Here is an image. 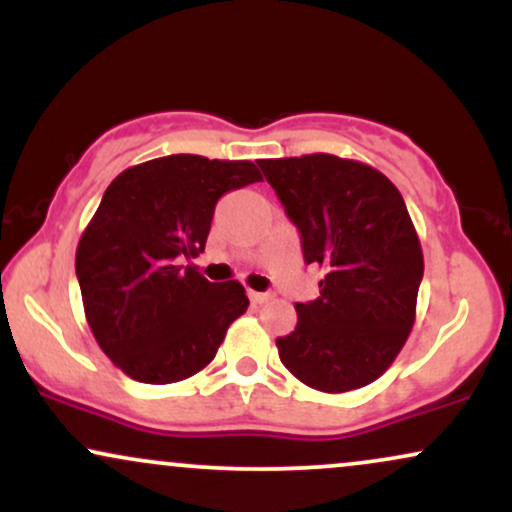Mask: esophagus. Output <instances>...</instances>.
I'll return each instance as SVG.
<instances>
[{
  "label": "esophagus",
  "mask_w": 512,
  "mask_h": 512,
  "mask_svg": "<svg viewBox=\"0 0 512 512\" xmlns=\"http://www.w3.org/2000/svg\"><path fill=\"white\" fill-rule=\"evenodd\" d=\"M248 296L255 305H262V303L269 301V293H262V291H248Z\"/></svg>",
  "instance_id": "esophagus-1"
}]
</instances>
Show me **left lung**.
<instances>
[{"mask_svg":"<svg viewBox=\"0 0 512 512\" xmlns=\"http://www.w3.org/2000/svg\"><path fill=\"white\" fill-rule=\"evenodd\" d=\"M264 178L301 233L305 264L325 279L296 303V330L279 358L320 392L370 385L407 342L424 279V255L402 195L380 170L330 154L264 158Z\"/></svg>","mask_w":512,"mask_h":512,"instance_id":"left-lung-1","label":"left lung"}]
</instances>
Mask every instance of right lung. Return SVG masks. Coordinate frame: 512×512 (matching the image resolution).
I'll return each mask as SVG.
<instances>
[{
  "label": "right lung",
  "instance_id": "right-lung-1",
  "mask_svg": "<svg viewBox=\"0 0 512 512\" xmlns=\"http://www.w3.org/2000/svg\"><path fill=\"white\" fill-rule=\"evenodd\" d=\"M260 180L250 161L173 154L108 185L76 248V279L93 337L132 380L168 385L199 373L248 310L238 281L214 284L182 262L207 245L216 202Z\"/></svg>",
  "mask_w": 512,
  "mask_h": 512
}]
</instances>
